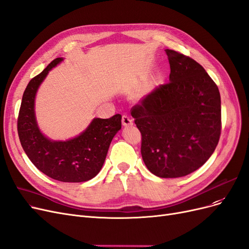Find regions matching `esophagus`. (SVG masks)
<instances>
[{"mask_svg": "<svg viewBox=\"0 0 249 249\" xmlns=\"http://www.w3.org/2000/svg\"><path fill=\"white\" fill-rule=\"evenodd\" d=\"M122 124H123V126L128 127V126H131L133 124V121L129 116H123L122 117Z\"/></svg>", "mask_w": 249, "mask_h": 249, "instance_id": "esophagus-1", "label": "esophagus"}]
</instances>
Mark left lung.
Instances as JSON below:
<instances>
[{"mask_svg": "<svg viewBox=\"0 0 249 249\" xmlns=\"http://www.w3.org/2000/svg\"><path fill=\"white\" fill-rule=\"evenodd\" d=\"M170 82L160 85L131 108L142 133V157L160 178H179L202 166L221 132L218 87L202 65L165 50Z\"/></svg>", "mask_w": 249, "mask_h": 249, "instance_id": "left-lung-1", "label": "left lung"}]
</instances>
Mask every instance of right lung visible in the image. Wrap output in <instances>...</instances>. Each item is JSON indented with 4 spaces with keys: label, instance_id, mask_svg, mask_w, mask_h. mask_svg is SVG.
Returning a JSON list of instances; mask_svg holds the SVG:
<instances>
[{
    "label": "right lung",
    "instance_id": "right-lung-1",
    "mask_svg": "<svg viewBox=\"0 0 249 249\" xmlns=\"http://www.w3.org/2000/svg\"><path fill=\"white\" fill-rule=\"evenodd\" d=\"M63 60L54 59L28 84L19 108L18 132L23 151L40 172L61 182L78 183L93 179L100 172L110 142L121 129L122 116L94 118L86 130L67 141L46 138L36 121L35 98L49 72Z\"/></svg>",
    "mask_w": 249,
    "mask_h": 249
}]
</instances>
